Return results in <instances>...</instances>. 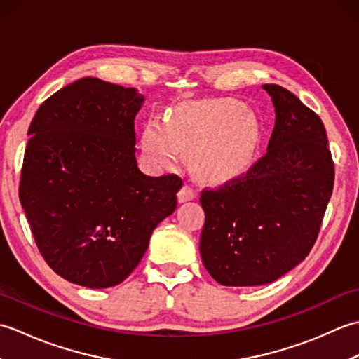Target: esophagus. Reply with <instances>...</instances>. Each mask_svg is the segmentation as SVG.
<instances>
[{
    "mask_svg": "<svg viewBox=\"0 0 359 359\" xmlns=\"http://www.w3.org/2000/svg\"><path fill=\"white\" fill-rule=\"evenodd\" d=\"M179 202H187V201H193L197 197V191L194 188H191L189 185H184L180 188V191L177 194Z\"/></svg>",
    "mask_w": 359,
    "mask_h": 359,
    "instance_id": "1",
    "label": "esophagus"
}]
</instances>
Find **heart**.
Segmentation results:
<instances>
[{
  "label": "heart",
  "instance_id": "b5f03b06",
  "mask_svg": "<svg viewBox=\"0 0 359 359\" xmlns=\"http://www.w3.org/2000/svg\"><path fill=\"white\" fill-rule=\"evenodd\" d=\"M243 112L241 103L228 98L182 104L165 128L148 123L143 129V157L156 170H171L180 152L193 154V168L203 179H233L247 170L261 140L257 121Z\"/></svg>",
  "mask_w": 359,
  "mask_h": 359
}]
</instances>
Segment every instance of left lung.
I'll return each instance as SVG.
<instances>
[{
  "instance_id": "left-lung-1",
  "label": "left lung",
  "mask_w": 359,
  "mask_h": 359,
  "mask_svg": "<svg viewBox=\"0 0 359 359\" xmlns=\"http://www.w3.org/2000/svg\"><path fill=\"white\" fill-rule=\"evenodd\" d=\"M262 88L276 112L266 154L241 177L201 194L202 262L226 287L270 284L301 264L333 191L321 118L285 88Z\"/></svg>"
}]
</instances>
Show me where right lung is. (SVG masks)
Returning <instances> with one entry per match:
<instances>
[{
	"label": "right lung",
	"instance_id": "obj_1",
	"mask_svg": "<svg viewBox=\"0 0 359 359\" xmlns=\"http://www.w3.org/2000/svg\"><path fill=\"white\" fill-rule=\"evenodd\" d=\"M143 100L134 88L85 77L50 95L29 126L20 202L44 261L72 284L123 282L177 207L180 177L137 166Z\"/></svg>",
	"mask_w": 359,
	"mask_h": 359
}]
</instances>
